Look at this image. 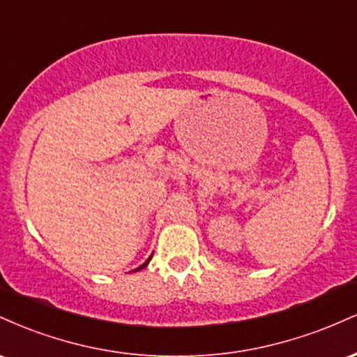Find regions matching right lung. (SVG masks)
I'll return each instance as SVG.
<instances>
[{
  "mask_svg": "<svg viewBox=\"0 0 357 357\" xmlns=\"http://www.w3.org/2000/svg\"><path fill=\"white\" fill-rule=\"evenodd\" d=\"M151 258H153V255H151L149 258H147V260L144 261V264H142V265H141V267L134 268V270H132V272H139V270H142V268H144V267H147V264H149V261H151Z\"/></svg>",
  "mask_w": 357,
  "mask_h": 357,
  "instance_id": "1",
  "label": "right lung"
}]
</instances>
